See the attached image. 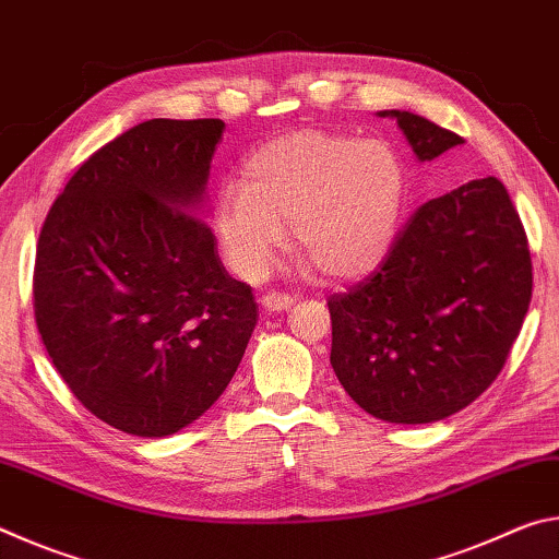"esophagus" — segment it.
Segmentation results:
<instances>
[{"label":"esophagus","instance_id":"1","mask_svg":"<svg viewBox=\"0 0 559 559\" xmlns=\"http://www.w3.org/2000/svg\"><path fill=\"white\" fill-rule=\"evenodd\" d=\"M261 306L278 313V310H288L293 306V298L286 293H266V296H261Z\"/></svg>","mask_w":559,"mask_h":559}]
</instances>
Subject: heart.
Returning <instances> with one entry per match:
<instances>
[{"instance_id": "1", "label": "heart", "mask_w": 559, "mask_h": 559, "mask_svg": "<svg viewBox=\"0 0 559 559\" xmlns=\"http://www.w3.org/2000/svg\"><path fill=\"white\" fill-rule=\"evenodd\" d=\"M406 202V167L384 140L298 130L259 147L216 189L214 231L229 269L266 276L290 222L300 266L349 281L380 266Z\"/></svg>"}]
</instances>
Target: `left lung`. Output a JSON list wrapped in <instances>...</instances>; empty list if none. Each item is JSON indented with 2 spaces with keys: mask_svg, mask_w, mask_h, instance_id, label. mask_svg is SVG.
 <instances>
[{
  "mask_svg": "<svg viewBox=\"0 0 559 559\" xmlns=\"http://www.w3.org/2000/svg\"><path fill=\"white\" fill-rule=\"evenodd\" d=\"M396 120L419 163L463 145L409 110ZM533 296L527 239L506 187L471 179L421 204L372 276L328 300L330 365L367 414L431 424L461 412L503 370Z\"/></svg>",
  "mask_w": 559,
  "mask_h": 559,
  "instance_id": "1",
  "label": "left lung"
}]
</instances>
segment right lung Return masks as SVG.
Segmentation results:
<instances>
[{
	"label": "right lung",
	"instance_id": "1",
	"mask_svg": "<svg viewBox=\"0 0 559 559\" xmlns=\"http://www.w3.org/2000/svg\"><path fill=\"white\" fill-rule=\"evenodd\" d=\"M224 122L155 118L83 163L36 249L34 313L51 362L91 414L169 437L219 400L259 306L204 216Z\"/></svg>",
	"mask_w": 559,
	"mask_h": 559
}]
</instances>
